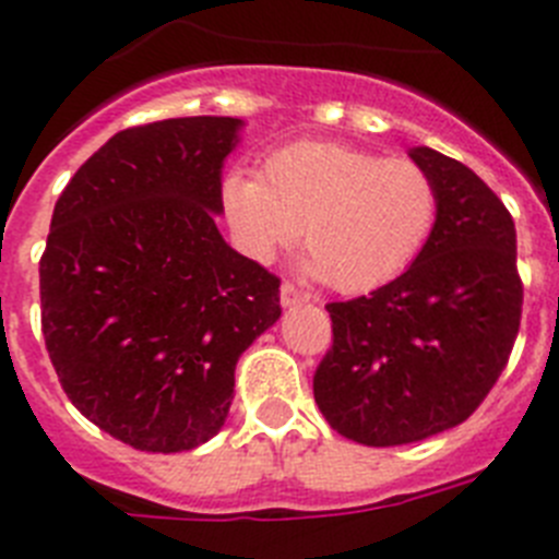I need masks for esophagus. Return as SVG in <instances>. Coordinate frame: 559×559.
<instances>
[{"label": "esophagus", "mask_w": 559, "mask_h": 559, "mask_svg": "<svg viewBox=\"0 0 559 559\" xmlns=\"http://www.w3.org/2000/svg\"><path fill=\"white\" fill-rule=\"evenodd\" d=\"M280 301H283V307L305 305V301H310V294L299 290L294 283H283V288H280Z\"/></svg>", "instance_id": "1"}]
</instances>
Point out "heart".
I'll use <instances>...</instances> for the list:
<instances>
[{
  "label": "heart",
  "instance_id": "obj_1",
  "mask_svg": "<svg viewBox=\"0 0 559 559\" xmlns=\"http://www.w3.org/2000/svg\"><path fill=\"white\" fill-rule=\"evenodd\" d=\"M224 207L249 254L271 260L301 229L307 274L343 294L396 280L438 224L432 174L407 157H382L332 141L269 152L260 179L233 174Z\"/></svg>",
  "mask_w": 559,
  "mask_h": 559
}]
</instances>
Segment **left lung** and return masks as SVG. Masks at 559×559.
Segmentation results:
<instances>
[{
  "mask_svg": "<svg viewBox=\"0 0 559 559\" xmlns=\"http://www.w3.org/2000/svg\"><path fill=\"white\" fill-rule=\"evenodd\" d=\"M409 157L438 186V224L393 283L326 305L332 346L313 377L330 427L366 447L463 424L504 371L521 326L510 210L454 157L429 146Z\"/></svg>",
  "mask_w": 559,
  "mask_h": 559,
  "instance_id": "8db88e82",
  "label": "left lung"
}]
</instances>
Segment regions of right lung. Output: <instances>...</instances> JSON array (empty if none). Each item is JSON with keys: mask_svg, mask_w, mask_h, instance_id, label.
Here are the masks:
<instances>
[{"mask_svg": "<svg viewBox=\"0 0 559 559\" xmlns=\"http://www.w3.org/2000/svg\"><path fill=\"white\" fill-rule=\"evenodd\" d=\"M240 119L121 130L60 193L40 254V330L66 396L141 452L224 427L235 362L280 319V276L227 246L222 166Z\"/></svg>", "mask_w": 559, "mask_h": 559, "instance_id": "obj_1", "label": "right lung"}]
</instances>
